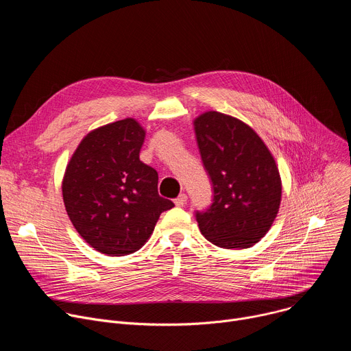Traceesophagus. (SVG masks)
I'll list each match as a JSON object with an SVG mask.
<instances>
[{
	"label": "esophagus",
	"instance_id": "34e87169",
	"mask_svg": "<svg viewBox=\"0 0 351 351\" xmlns=\"http://www.w3.org/2000/svg\"><path fill=\"white\" fill-rule=\"evenodd\" d=\"M186 202H187V195L186 194H180L178 198L173 199V203H175L176 207H183L186 204Z\"/></svg>",
	"mask_w": 351,
	"mask_h": 351
}]
</instances>
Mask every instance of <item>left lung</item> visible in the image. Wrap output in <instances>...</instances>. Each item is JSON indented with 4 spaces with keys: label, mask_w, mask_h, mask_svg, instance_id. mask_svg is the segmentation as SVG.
I'll return each mask as SVG.
<instances>
[{
    "label": "left lung",
    "mask_w": 351,
    "mask_h": 351,
    "mask_svg": "<svg viewBox=\"0 0 351 351\" xmlns=\"http://www.w3.org/2000/svg\"><path fill=\"white\" fill-rule=\"evenodd\" d=\"M204 169L213 184V203L195 211L203 236L222 248H248L276 218L282 184L269 149L241 121L208 111L194 121Z\"/></svg>",
    "instance_id": "left-lung-1"
}]
</instances>
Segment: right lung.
I'll return each mask as SVG.
<instances>
[{
    "label": "right lung",
    "instance_id": "right-lung-1",
    "mask_svg": "<svg viewBox=\"0 0 351 351\" xmlns=\"http://www.w3.org/2000/svg\"><path fill=\"white\" fill-rule=\"evenodd\" d=\"M145 132L132 118L90 132L62 182L66 213L97 252L132 254L175 204L158 194V173L138 158Z\"/></svg>",
    "mask_w": 351,
    "mask_h": 351
}]
</instances>
